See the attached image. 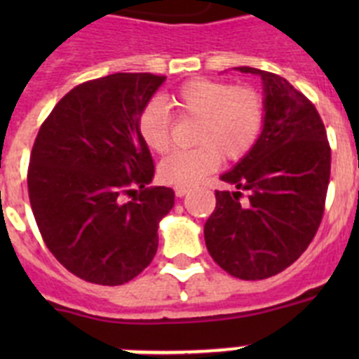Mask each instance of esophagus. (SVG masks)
<instances>
[{"label":"esophagus","mask_w":359,"mask_h":359,"mask_svg":"<svg viewBox=\"0 0 359 359\" xmlns=\"http://www.w3.org/2000/svg\"><path fill=\"white\" fill-rule=\"evenodd\" d=\"M174 192H176L177 198H183V196L189 192V189H187V187H176V189H174Z\"/></svg>","instance_id":"esophagus-1"}]
</instances>
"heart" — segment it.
Instances as JSON below:
<instances>
[{"label": "heart", "instance_id": "b5f03b06", "mask_svg": "<svg viewBox=\"0 0 359 359\" xmlns=\"http://www.w3.org/2000/svg\"><path fill=\"white\" fill-rule=\"evenodd\" d=\"M177 118L198 120L194 144L160 163V180L190 187L214 172L221 160L237 161L257 144L264 128L266 106L261 91L217 79H190L169 97ZM136 131L152 152L163 154L172 142V120L156 100L145 104L136 118Z\"/></svg>", "mask_w": 359, "mask_h": 359}]
</instances>
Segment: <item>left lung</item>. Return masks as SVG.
I'll return each instance as SVG.
<instances>
[{
	"label": "left lung",
	"instance_id": "1",
	"mask_svg": "<svg viewBox=\"0 0 359 359\" xmlns=\"http://www.w3.org/2000/svg\"><path fill=\"white\" fill-rule=\"evenodd\" d=\"M239 69L262 77L264 128L252 151L221 176L237 190H215L205 243L231 277L262 280L290 268L315 239L325 210L331 145L306 95L277 73Z\"/></svg>",
	"mask_w": 359,
	"mask_h": 359
}]
</instances>
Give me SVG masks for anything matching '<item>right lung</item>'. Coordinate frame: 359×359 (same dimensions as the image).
I'll return each mask as SVG.
<instances>
[{
	"label": "right lung",
	"mask_w": 359,
	"mask_h": 359,
	"mask_svg": "<svg viewBox=\"0 0 359 359\" xmlns=\"http://www.w3.org/2000/svg\"><path fill=\"white\" fill-rule=\"evenodd\" d=\"M163 81L113 73L75 86L32 147L28 198L41 237L69 273L91 284H126L156 255L174 190L147 187L154 163L136 118Z\"/></svg>",
	"instance_id": "right-lung-1"
}]
</instances>
